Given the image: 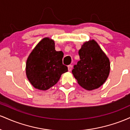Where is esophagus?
Instances as JSON below:
<instances>
[{
    "label": "esophagus",
    "instance_id": "34e87169",
    "mask_svg": "<svg viewBox=\"0 0 130 130\" xmlns=\"http://www.w3.org/2000/svg\"><path fill=\"white\" fill-rule=\"evenodd\" d=\"M68 71H71V70H72V65H68Z\"/></svg>",
    "mask_w": 130,
    "mask_h": 130
}]
</instances>
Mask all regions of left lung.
Instances as JSON below:
<instances>
[{"instance_id": "1", "label": "left lung", "mask_w": 130, "mask_h": 130, "mask_svg": "<svg viewBox=\"0 0 130 130\" xmlns=\"http://www.w3.org/2000/svg\"><path fill=\"white\" fill-rule=\"evenodd\" d=\"M80 60L72 73L77 83L86 90L98 89L104 84L110 71L108 57L94 40L86 42L79 51Z\"/></svg>"}]
</instances>
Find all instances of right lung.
Listing matches in <instances>:
<instances>
[{
    "instance_id": "1",
    "label": "right lung",
    "mask_w": 130,
    "mask_h": 130,
    "mask_svg": "<svg viewBox=\"0 0 130 130\" xmlns=\"http://www.w3.org/2000/svg\"><path fill=\"white\" fill-rule=\"evenodd\" d=\"M63 53L55 50V43L49 38L38 43L26 62V75L37 89L46 90L59 81L68 67L62 63Z\"/></svg>"
}]
</instances>
